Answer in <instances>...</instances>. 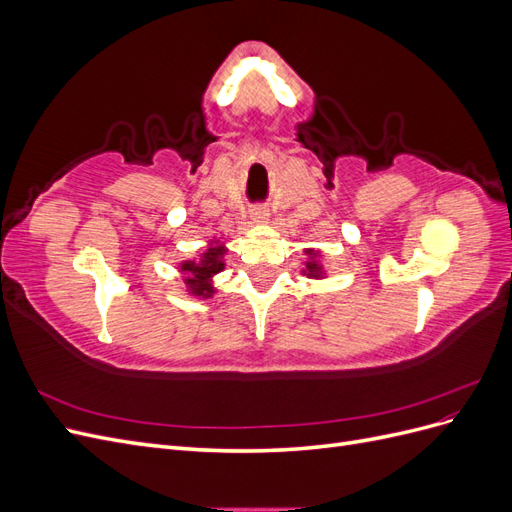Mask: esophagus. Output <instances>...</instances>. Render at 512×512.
Segmentation results:
<instances>
[{
    "instance_id": "1",
    "label": "esophagus",
    "mask_w": 512,
    "mask_h": 512,
    "mask_svg": "<svg viewBox=\"0 0 512 512\" xmlns=\"http://www.w3.org/2000/svg\"><path fill=\"white\" fill-rule=\"evenodd\" d=\"M269 220L267 209H252V222L254 224H265Z\"/></svg>"
}]
</instances>
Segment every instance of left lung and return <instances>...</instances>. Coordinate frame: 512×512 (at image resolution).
Segmentation results:
<instances>
[{"label": "left lung", "instance_id": "left-lung-1", "mask_svg": "<svg viewBox=\"0 0 512 512\" xmlns=\"http://www.w3.org/2000/svg\"><path fill=\"white\" fill-rule=\"evenodd\" d=\"M305 256H307V260H305L303 275L312 277V280H322V277H324V267H322V262L318 260V258H320V252L312 250V247H307Z\"/></svg>", "mask_w": 512, "mask_h": 512}]
</instances>
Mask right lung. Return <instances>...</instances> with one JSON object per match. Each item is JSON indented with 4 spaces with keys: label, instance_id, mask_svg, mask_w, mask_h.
I'll return each instance as SVG.
<instances>
[{
    "label": "right lung",
    "instance_id": "add662e5",
    "mask_svg": "<svg viewBox=\"0 0 512 512\" xmlns=\"http://www.w3.org/2000/svg\"><path fill=\"white\" fill-rule=\"evenodd\" d=\"M224 254H226V245L218 239H211L207 250L198 258L181 262L179 271L183 273V284H185V288H188L192 297H203V299L213 297V292H215L213 275L224 271V267H226Z\"/></svg>",
    "mask_w": 512,
    "mask_h": 512
}]
</instances>
